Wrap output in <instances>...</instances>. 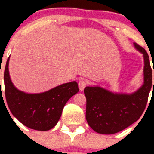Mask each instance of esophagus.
Listing matches in <instances>:
<instances>
[{"label":"esophagus","mask_w":154,"mask_h":154,"mask_svg":"<svg viewBox=\"0 0 154 154\" xmlns=\"http://www.w3.org/2000/svg\"><path fill=\"white\" fill-rule=\"evenodd\" d=\"M87 86V82L84 80H80L78 83V86L80 88V91H83V89L85 88V87Z\"/></svg>","instance_id":"esophagus-1"}]
</instances>
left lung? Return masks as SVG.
Wrapping results in <instances>:
<instances>
[{
    "label": "left lung",
    "instance_id": "obj_1",
    "mask_svg": "<svg viewBox=\"0 0 154 154\" xmlns=\"http://www.w3.org/2000/svg\"><path fill=\"white\" fill-rule=\"evenodd\" d=\"M133 45L144 59V82L140 88L133 93L114 92L98 86L84 88L86 121L92 130L100 134H114L125 130L139 120L147 105L153 84L150 60L143 48Z\"/></svg>",
    "mask_w": 154,
    "mask_h": 154
}]
</instances>
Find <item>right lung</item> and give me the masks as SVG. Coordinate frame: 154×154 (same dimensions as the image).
<instances>
[{"label": "right lung", "instance_id": "1", "mask_svg": "<svg viewBox=\"0 0 154 154\" xmlns=\"http://www.w3.org/2000/svg\"><path fill=\"white\" fill-rule=\"evenodd\" d=\"M8 58L4 71L7 105L14 117L26 127L47 131L57 124L68 100L79 91L76 81L57 86L41 93H27L18 89L11 80Z\"/></svg>", "mask_w": 154, "mask_h": 154}]
</instances>
